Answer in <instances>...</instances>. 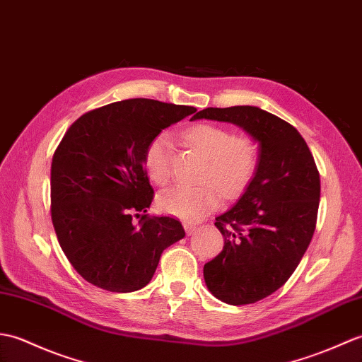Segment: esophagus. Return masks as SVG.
Returning <instances> with one entry per match:
<instances>
[{
    "label": "esophagus",
    "mask_w": 362,
    "mask_h": 362,
    "mask_svg": "<svg viewBox=\"0 0 362 362\" xmlns=\"http://www.w3.org/2000/svg\"><path fill=\"white\" fill-rule=\"evenodd\" d=\"M184 229H186L187 235H192L197 230V226H195V224H192V223H184Z\"/></svg>",
    "instance_id": "obj_1"
}]
</instances>
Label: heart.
<instances>
[{
    "instance_id": "obj_1",
    "label": "heart",
    "mask_w": 362,
    "mask_h": 362,
    "mask_svg": "<svg viewBox=\"0 0 362 362\" xmlns=\"http://www.w3.org/2000/svg\"><path fill=\"white\" fill-rule=\"evenodd\" d=\"M190 147L206 156L199 186H178L158 197L160 212L194 223L218 206L221 194L235 197L257 172L260 144L254 136L234 134L215 124H197L184 132ZM173 144L167 133H159L144 151V167L148 178L164 186L172 175Z\"/></svg>"
}]
</instances>
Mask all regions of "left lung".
<instances>
[{"label": "left lung", "mask_w": 362, "mask_h": 362, "mask_svg": "<svg viewBox=\"0 0 362 362\" xmlns=\"http://www.w3.org/2000/svg\"><path fill=\"white\" fill-rule=\"evenodd\" d=\"M194 119L242 127L260 142L255 176L235 206L215 218L223 251L204 264V280L216 299L255 303L291 277L316 229L319 170L296 128L257 107L206 108Z\"/></svg>", "instance_id": "obj_1"}]
</instances>
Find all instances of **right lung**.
I'll return each mask as SVG.
<instances>
[{"instance_id": "right-lung-1", "label": "right lung", "mask_w": 362, "mask_h": 362, "mask_svg": "<svg viewBox=\"0 0 362 362\" xmlns=\"http://www.w3.org/2000/svg\"><path fill=\"white\" fill-rule=\"evenodd\" d=\"M194 107L128 99L72 124L51 164V218L66 259L86 282L111 293L146 286L164 249L186 232L172 216L146 214L155 192L147 144Z\"/></svg>"}]
</instances>
